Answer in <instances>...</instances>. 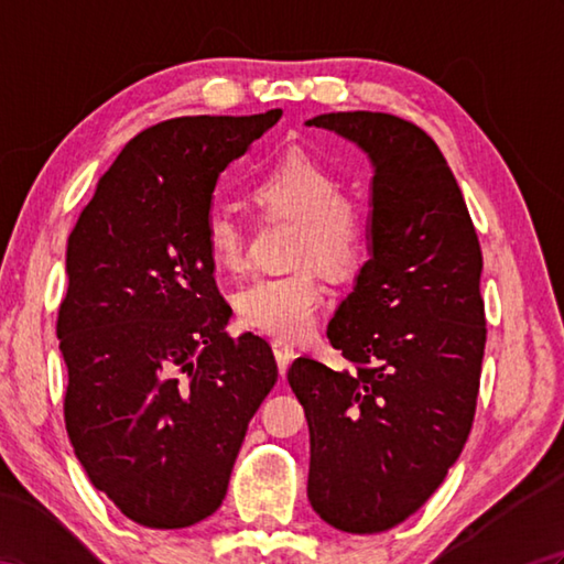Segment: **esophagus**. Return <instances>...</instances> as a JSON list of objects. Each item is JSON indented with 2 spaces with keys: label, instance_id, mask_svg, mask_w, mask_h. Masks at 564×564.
<instances>
[{
  "label": "esophagus",
  "instance_id": "esophagus-1",
  "mask_svg": "<svg viewBox=\"0 0 564 564\" xmlns=\"http://www.w3.org/2000/svg\"><path fill=\"white\" fill-rule=\"evenodd\" d=\"M271 349H273V356H275V364H279L281 376H285V370H289V364L293 361V356H295L293 344L283 341V339H275V341L271 344Z\"/></svg>",
  "mask_w": 564,
  "mask_h": 564
}]
</instances>
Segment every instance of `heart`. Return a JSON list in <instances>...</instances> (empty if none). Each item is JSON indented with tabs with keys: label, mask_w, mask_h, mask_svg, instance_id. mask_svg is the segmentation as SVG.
I'll list each match as a JSON object with an SVG mask.
<instances>
[{
	"label": "heart",
	"mask_w": 564,
	"mask_h": 564,
	"mask_svg": "<svg viewBox=\"0 0 564 564\" xmlns=\"http://www.w3.org/2000/svg\"><path fill=\"white\" fill-rule=\"evenodd\" d=\"M341 182L329 166L305 152H289L263 172L254 198L263 210L297 220V263H322L329 271H346L364 247V215L341 196ZM203 245L215 267L237 273L245 267L242 225L227 210H213L203 225ZM327 303V285L315 269L259 279L239 293V317L247 327L279 339H301L317 327Z\"/></svg>",
	"instance_id": "obj_1"
}]
</instances>
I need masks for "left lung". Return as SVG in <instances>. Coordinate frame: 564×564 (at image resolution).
Returning <instances> with one entry per match:
<instances>
[{
	"instance_id": "8db88e82",
	"label": "left lung",
	"mask_w": 564,
	"mask_h": 564,
	"mask_svg": "<svg viewBox=\"0 0 564 564\" xmlns=\"http://www.w3.org/2000/svg\"><path fill=\"white\" fill-rule=\"evenodd\" d=\"M370 166L368 261L327 339L351 370L297 358L289 382L310 426L307 499L329 525L380 533L436 492L470 434L485 356L482 251L451 166L390 113L305 121Z\"/></svg>"
}]
</instances>
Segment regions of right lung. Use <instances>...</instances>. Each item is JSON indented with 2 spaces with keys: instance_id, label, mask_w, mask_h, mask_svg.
<instances>
[{
  "instance_id": "obj_1",
  "label": "right lung",
  "mask_w": 564,
  "mask_h": 564,
  "mask_svg": "<svg viewBox=\"0 0 564 564\" xmlns=\"http://www.w3.org/2000/svg\"><path fill=\"white\" fill-rule=\"evenodd\" d=\"M281 116L142 130L67 237V434L91 485L148 529H186L223 505L249 419L279 380L267 341L227 337L232 310L203 225L218 176Z\"/></svg>"
}]
</instances>
